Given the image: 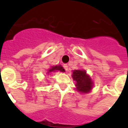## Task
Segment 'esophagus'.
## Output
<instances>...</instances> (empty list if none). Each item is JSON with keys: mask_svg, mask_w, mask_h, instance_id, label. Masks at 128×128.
<instances>
[{"mask_svg": "<svg viewBox=\"0 0 128 128\" xmlns=\"http://www.w3.org/2000/svg\"><path fill=\"white\" fill-rule=\"evenodd\" d=\"M63 67H64V69H65V70H66V71H67V70H68V65H67V64H64V65H63Z\"/></svg>", "mask_w": 128, "mask_h": 128, "instance_id": "1", "label": "esophagus"}]
</instances>
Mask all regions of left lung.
Masks as SVG:
<instances>
[{
    "label": "left lung",
    "instance_id": "8db88e82",
    "mask_svg": "<svg viewBox=\"0 0 128 128\" xmlns=\"http://www.w3.org/2000/svg\"><path fill=\"white\" fill-rule=\"evenodd\" d=\"M72 79L76 82L78 91L87 93L92 89V82L86 72L83 70H75L72 72Z\"/></svg>",
    "mask_w": 128,
    "mask_h": 128
}]
</instances>
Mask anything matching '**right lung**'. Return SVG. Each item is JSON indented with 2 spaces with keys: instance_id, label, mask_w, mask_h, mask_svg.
Here are the masks:
<instances>
[{
  "instance_id": "right-lung-1",
  "label": "right lung",
  "mask_w": 128,
  "mask_h": 128,
  "mask_svg": "<svg viewBox=\"0 0 128 128\" xmlns=\"http://www.w3.org/2000/svg\"><path fill=\"white\" fill-rule=\"evenodd\" d=\"M56 70H60V71H61V72H64L65 70L63 68V67L62 66H53L51 67V68L48 70V72H55Z\"/></svg>"
}]
</instances>
